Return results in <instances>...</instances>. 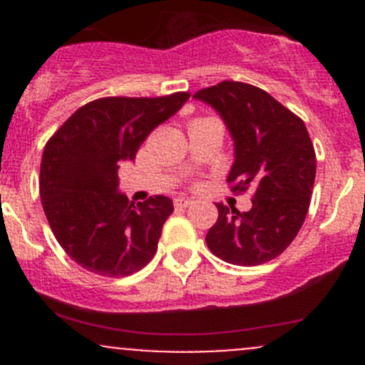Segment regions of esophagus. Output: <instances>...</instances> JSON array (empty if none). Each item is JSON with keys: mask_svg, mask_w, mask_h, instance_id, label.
<instances>
[{"mask_svg": "<svg viewBox=\"0 0 365 365\" xmlns=\"http://www.w3.org/2000/svg\"><path fill=\"white\" fill-rule=\"evenodd\" d=\"M190 205H192V200H190V197H187V196L175 197V206H176V208H187V206H190Z\"/></svg>", "mask_w": 365, "mask_h": 365, "instance_id": "obj_1", "label": "esophagus"}]
</instances>
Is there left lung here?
<instances>
[{
	"mask_svg": "<svg viewBox=\"0 0 365 365\" xmlns=\"http://www.w3.org/2000/svg\"><path fill=\"white\" fill-rule=\"evenodd\" d=\"M194 98L219 113L233 139L231 190H256L249 212L215 205L219 219L206 245L238 267L275 259L295 240L314 187L316 153L304 121L261 88L238 81L205 88Z\"/></svg>",
	"mask_w": 365,
	"mask_h": 365,
	"instance_id": "left-lung-1",
	"label": "left lung"
}]
</instances>
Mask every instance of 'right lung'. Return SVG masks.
Returning a JSON list of instances; mask_svg holds the SVG:
<instances>
[{
    "label": "right lung",
    "mask_w": 365,
    "mask_h": 365,
    "mask_svg": "<svg viewBox=\"0 0 365 365\" xmlns=\"http://www.w3.org/2000/svg\"><path fill=\"white\" fill-rule=\"evenodd\" d=\"M190 95L106 97L77 109L54 132L40 164V200L63 251L86 270L125 277L152 261L173 201L130 203L118 190V169L134 160L150 132Z\"/></svg>",
    "instance_id": "add662e5"
}]
</instances>
